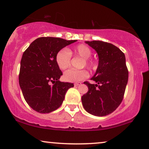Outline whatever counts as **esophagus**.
Returning <instances> with one entry per match:
<instances>
[{
  "label": "esophagus",
  "mask_w": 149,
  "mask_h": 149,
  "mask_svg": "<svg viewBox=\"0 0 149 149\" xmlns=\"http://www.w3.org/2000/svg\"><path fill=\"white\" fill-rule=\"evenodd\" d=\"M81 82H76V83L74 84V85L76 86H79V85H81Z\"/></svg>",
  "instance_id": "esophagus-1"
}]
</instances>
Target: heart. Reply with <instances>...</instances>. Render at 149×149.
I'll return each instance as SVG.
<instances>
[{
  "label": "heart",
  "mask_w": 149,
  "mask_h": 149,
  "mask_svg": "<svg viewBox=\"0 0 149 149\" xmlns=\"http://www.w3.org/2000/svg\"><path fill=\"white\" fill-rule=\"evenodd\" d=\"M92 52L88 47L84 45H79L72 49H62L56 54V63L59 69L61 70H66L70 65L71 55L79 56L83 58L82 66L89 67L91 68H95L96 64L95 62L90 61L88 58L91 56ZM88 76V73L84 70H69L63 74V77L65 81L68 82H77L83 80Z\"/></svg>",
  "instance_id": "obj_1"
}]
</instances>
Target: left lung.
<instances>
[{
  "label": "left lung",
  "instance_id": "left-lung-1",
  "mask_svg": "<svg viewBox=\"0 0 149 149\" xmlns=\"http://www.w3.org/2000/svg\"><path fill=\"white\" fill-rule=\"evenodd\" d=\"M97 53L98 65L91 77L95 84L84 82L88 91L81 96L84 109L95 116L111 113L122 101L128 80L125 56L119 48L102 41H86Z\"/></svg>",
  "mask_w": 149,
  "mask_h": 149
}]
</instances>
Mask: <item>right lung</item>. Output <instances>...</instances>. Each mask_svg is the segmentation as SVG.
<instances>
[{
    "label": "right lung",
    "instance_id": "add662e5",
    "mask_svg": "<svg viewBox=\"0 0 149 149\" xmlns=\"http://www.w3.org/2000/svg\"><path fill=\"white\" fill-rule=\"evenodd\" d=\"M76 41L54 37L38 38L23 54L19 84L27 103L36 111L49 113L57 109L68 90L74 87L73 83L58 80L63 74L55 56L62 49Z\"/></svg>",
    "mask_w": 149,
    "mask_h": 149
}]
</instances>
